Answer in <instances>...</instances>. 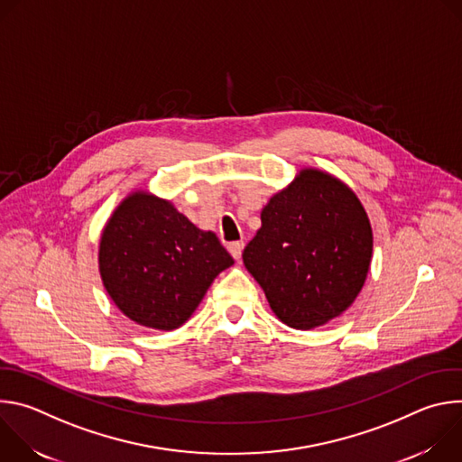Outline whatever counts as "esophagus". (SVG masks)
Instances as JSON below:
<instances>
[{"label": "esophagus", "instance_id": "esophagus-1", "mask_svg": "<svg viewBox=\"0 0 462 462\" xmlns=\"http://www.w3.org/2000/svg\"><path fill=\"white\" fill-rule=\"evenodd\" d=\"M243 248H245V243L243 241H234L228 245V252L234 255L236 261L241 259V254H243Z\"/></svg>", "mask_w": 462, "mask_h": 462}]
</instances>
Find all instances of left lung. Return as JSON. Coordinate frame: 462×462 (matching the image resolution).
Masks as SVG:
<instances>
[{
    "instance_id": "1",
    "label": "left lung",
    "mask_w": 462,
    "mask_h": 462,
    "mask_svg": "<svg viewBox=\"0 0 462 462\" xmlns=\"http://www.w3.org/2000/svg\"><path fill=\"white\" fill-rule=\"evenodd\" d=\"M371 254V223L355 191L331 173L305 168L261 210L243 263L274 314L309 331L353 305Z\"/></svg>"
}]
</instances>
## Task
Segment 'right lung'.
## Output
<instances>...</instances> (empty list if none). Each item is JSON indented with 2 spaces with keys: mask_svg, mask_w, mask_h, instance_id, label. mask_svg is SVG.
I'll return each mask as SVG.
<instances>
[{
  "mask_svg": "<svg viewBox=\"0 0 462 462\" xmlns=\"http://www.w3.org/2000/svg\"><path fill=\"white\" fill-rule=\"evenodd\" d=\"M232 265L214 232L144 189L125 197L100 237L98 269L109 298L129 319L159 331L180 327Z\"/></svg>",
  "mask_w": 462,
  "mask_h": 462,
  "instance_id": "right-lung-1",
  "label": "right lung"
}]
</instances>
